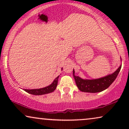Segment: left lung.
Wrapping results in <instances>:
<instances>
[{
  "label": "left lung",
  "instance_id": "8db88e82",
  "mask_svg": "<svg viewBox=\"0 0 129 129\" xmlns=\"http://www.w3.org/2000/svg\"><path fill=\"white\" fill-rule=\"evenodd\" d=\"M121 65L114 73L99 79H83L80 77L75 75V70H73V77L75 78L76 84L80 91L87 93H98L105 90L111 85L117 77Z\"/></svg>",
  "mask_w": 129,
  "mask_h": 129
}]
</instances>
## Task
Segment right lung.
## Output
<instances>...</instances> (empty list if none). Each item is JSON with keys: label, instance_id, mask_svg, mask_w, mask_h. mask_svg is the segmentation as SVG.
I'll return each instance as SVG.
<instances>
[{"label": "right lung", "instance_id": "add662e5", "mask_svg": "<svg viewBox=\"0 0 129 129\" xmlns=\"http://www.w3.org/2000/svg\"><path fill=\"white\" fill-rule=\"evenodd\" d=\"M59 77V76H58L54 79L52 84H50V85L48 86H46V87H45L37 89H24V90L26 91V92L30 93V94L33 95H42L52 93L56 89Z\"/></svg>", "mask_w": 129, "mask_h": 129}]
</instances>
